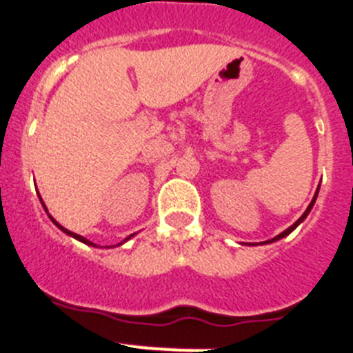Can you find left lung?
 I'll return each mask as SVG.
<instances>
[{
	"label": "left lung",
	"mask_w": 353,
	"mask_h": 353,
	"mask_svg": "<svg viewBox=\"0 0 353 353\" xmlns=\"http://www.w3.org/2000/svg\"><path fill=\"white\" fill-rule=\"evenodd\" d=\"M316 193H319V192H316ZM316 193H315V196H313V200H311V204H310V205H307V209H306V211H304V214H303V216H301L299 220L295 221V223H294V225H292V227H288V228H287V230H285V232H281V234H279V236H276V237H274V239H271V243H272V241H278V239H281V237L288 236V234H290V232H292V230H294V228H295V227H297V225H299V223H301V221H303V220H304V218H306V216H307V212H310V211H311V208H313V204H315V200H316ZM268 243H269V241H268Z\"/></svg>",
	"instance_id": "obj_1"
}]
</instances>
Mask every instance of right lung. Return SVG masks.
Returning <instances> with one entry per match:
<instances>
[{
  "label": "right lung",
  "instance_id": "right-lung-1",
  "mask_svg": "<svg viewBox=\"0 0 353 353\" xmlns=\"http://www.w3.org/2000/svg\"><path fill=\"white\" fill-rule=\"evenodd\" d=\"M40 200H42V199H40ZM42 204H43V202H42ZM43 208H46V205H43ZM49 218H50V220H52V221H54V223L58 225V227H59V228H61V230H63V232H66V234H68V236L75 237V239L82 241V243H85V244H93V243H91V241H88V239H85V237H82V236H77V234H74V232H70V230H66V228H65V227H61V225H59V223H58V221L54 220V218H52V216H50V214H49ZM130 237H132V236H130ZM130 237H126V239H130ZM126 239H125V241H126Z\"/></svg>",
  "mask_w": 353,
  "mask_h": 353
}]
</instances>
